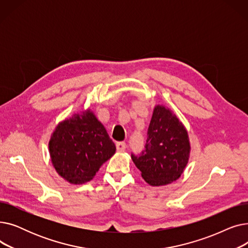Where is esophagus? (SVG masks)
<instances>
[{
    "label": "esophagus",
    "instance_id": "1",
    "mask_svg": "<svg viewBox=\"0 0 248 248\" xmlns=\"http://www.w3.org/2000/svg\"><path fill=\"white\" fill-rule=\"evenodd\" d=\"M126 149V144L124 141H119L116 142V150L119 152H124Z\"/></svg>",
    "mask_w": 248,
    "mask_h": 248
}]
</instances>
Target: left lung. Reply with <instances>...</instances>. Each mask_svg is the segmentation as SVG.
Listing matches in <instances>:
<instances>
[{"label":"left lung","instance_id":"1","mask_svg":"<svg viewBox=\"0 0 248 248\" xmlns=\"http://www.w3.org/2000/svg\"><path fill=\"white\" fill-rule=\"evenodd\" d=\"M186 127L162 104L155 106L148 128L145 150L132 155L133 162L147 183L159 187L173 183L183 174L190 157Z\"/></svg>","mask_w":248,"mask_h":248}]
</instances>
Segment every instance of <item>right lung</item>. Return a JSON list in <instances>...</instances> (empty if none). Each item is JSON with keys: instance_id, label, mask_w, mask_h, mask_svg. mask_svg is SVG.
Returning a JSON list of instances; mask_svg holds the SVG:
<instances>
[{"instance_id": "add662e5", "label": "right lung", "mask_w": 248, "mask_h": 248, "mask_svg": "<svg viewBox=\"0 0 248 248\" xmlns=\"http://www.w3.org/2000/svg\"><path fill=\"white\" fill-rule=\"evenodd\" d=\"M115 150L106 127L90 109L59 123L49 140L52 165L73 185L93 180Z\"/></svg>"}]
</instances>
